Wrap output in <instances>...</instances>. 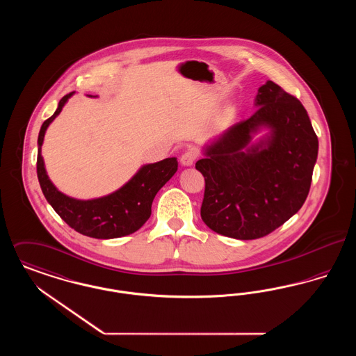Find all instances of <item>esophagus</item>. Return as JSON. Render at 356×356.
Returning <instances> with one entry per match:
<instances>
[{
    "label": "esophagus",
    "mask_w": 356,
    "mask_h": 356,
    "mask_svg": "<svg viewBox=\"0 0 356 356\" xmlns=\"http://www.w3.org/2000/svg\"><path fill=\"white\" fill-rule=\"evenodd\" d=\"M196 157H197L196 152L192 151V149H189V151H186V153L181 154L180 163H181L184 167H192L193 163H195V160H196Z\"/></svg>",
    "instance_id": "34e87169"
}]
</instances>
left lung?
<instances>
[{
	"label": "left lung",
	"instance_id": "1",
	"mask_svg": "<svg viewBox=\"0 0 356 356\" xmlns=\"http://www.w3.org/2000/svg\"><path fill=\"white\" fill-rule=\"evenodd\" d=\"M254 115L204 147L202 219L238 240L266 236L305 204L319 141L302 102L273 81L257 90ZM261 129L269 132L254 143Z\"/></svg>",
	"mask_w": 356,
	"mask_h": 356
}]
</instances>
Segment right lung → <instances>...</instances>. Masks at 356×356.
<instances>
[{
    "label": "right lung",
    "instance_id": "add662e5",
    "mask_svg": "<svg viewBox=\"0 0 356 356\" xmlns=\"http://www.w3.org/2000/svg\"><path fill=\"white\" fill-rule=\"evenodd\" d=\"M73 95L74 92L60 100L56 112L44 121L38 134L37 177L42 193L57 215L81 235L95 238H115L131 235L149 219L153 199L176 173L179 165L177 159L168 157L153 164L143 165L128 183L102 197L79 200L64 195L54 186L47 173L41 156V147L48 127L60 115L64 105Z\"/></svg>",
    "mask_w": 356,
    "mask_h": 356
}]
</instances>
